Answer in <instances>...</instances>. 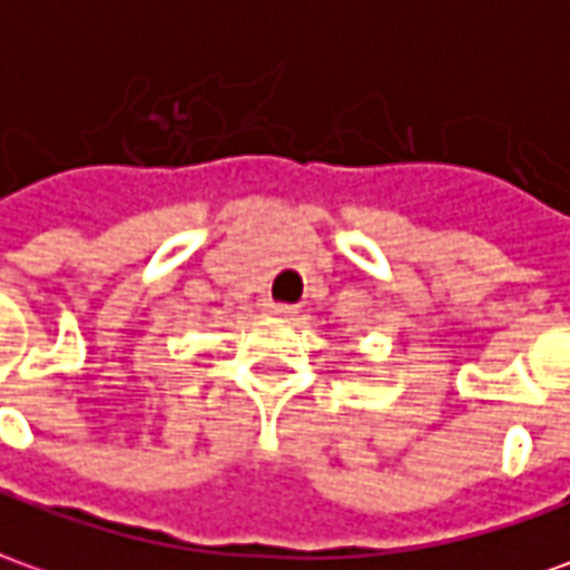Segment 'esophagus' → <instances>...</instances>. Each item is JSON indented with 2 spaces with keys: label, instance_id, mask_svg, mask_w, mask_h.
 Wrapping results in <instances>:
<instances>
[{
  "label": "esophagus",
  "instance_id": "esophagus-1",
  "mask_svg": "<svg viewBox=\"0 0 570 570\" xmlns=\"http://www.w3.org/2000/svg\"><path fill=\"white\" fill-rule=\"evenodd\" d=\"M263 313H266V316H292L294 307L292 304H276V301H266V304H263Z\"/></svg>",
  "mask_w": 570,
  "mask_h": 570
}]
</instances>
